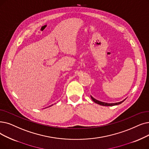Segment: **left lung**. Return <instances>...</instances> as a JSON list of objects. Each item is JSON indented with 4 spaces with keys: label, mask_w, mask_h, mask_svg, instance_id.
Listing matches in <instances>:
<instances>
[{
    "label": "left lung",
    "mask_w": 149,
    "mask_h": 149,
    "mask_svg": "<svg viewBox=\"0 0 149 149\" xmlns=\"http://www.w3.org/2000/svg\"><path fill=\"white\" fill-rule=\"evenodd\" d=\"M91 99L93 100V101L96 103H97V104L99 105H102V106H114V105H119L120 104V103H122L123 102H124L126 99H125L124 100H123L122 101H120L119 102H116V103H106V102H101V101H99V100H96L95 99H94V97H93L91 95Z\"/></svg>",
    "instance_id": "obj_1"
}]
</instances>
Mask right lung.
<instances>
[{
  "mask_svg": "<svg viewBox=\"0 0 149 149\" xmlns=\"http://www.w3.org/2000/svg\"><path fill=\"white\" fill-rule=\"evenodd\" d=\"M52 105H50V106H49V107H51Z\"/></svg>",
  "mask_w": 149,
  "mask_h": 149,
  "instance_id": "1",
  "label": "right lung"
}]
</instances>
